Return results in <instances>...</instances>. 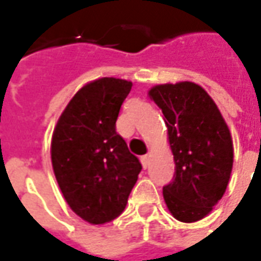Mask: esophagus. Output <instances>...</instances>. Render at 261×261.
<instances>
[{"label":"esophagus","instance_id":"34e87169","mask_svg":"<svg viewBox=\"0 0 261 261\" xmlns=\"http://www.w3.org/2000/svg\"><path fill=\"white\" fill-rule=\"evenodd\" d=\"M140 159H141L142 166H144V168H147V166H148V161H149V155H148V153H147V155H142V156Z\"/></svg>","mask_w":261,"mask_h":261}]
</instances>
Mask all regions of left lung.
<instances>
[{
	"label": "left lung",
	"instance_id": "left-lung-1",
	"mask_svg": "<svg viewBox=\"0 0 261 261\" xmlns=\"http://www.w3.org/2000/svg\"><path fill=\"white\" fill-rule=\"evenodd\" d=\"M148 93L162 109L175 159L173 180L164 186L165 202L177 221H200L222 198L229 181V128L211 96L194 82L156 85Z\"/></svg>",
	"mask_w": 261,
	"mask_h": 261
}]
</instances>
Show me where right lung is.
<instances>
[{"label":"right lung","mask_w":261,"mask_h":261,"mask_svg":"<svg viewBox=\"0 0 261 261\" xmlns=\"http://www.w3.org/2000/svg\"><path fill=\"white\" fill-rule=\"evenodd\" d=\"M130 81L100 78L82 86L60 116L51 164L71 210L86 222L106 224L124 211L142 166L116 131Z\"/></svg>","instance_id":"obj_1"}]
</instances>
